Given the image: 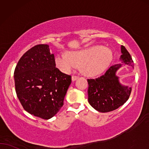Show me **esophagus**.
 Returning a JSON list of instances; mask_svg holds the SVG:
<instances>
[{
  "label": "esophagus",
  "mask_w": 149,
  "mask_h": 149,
  "mask_svg": "<svg viewBox=\"0 0 149 149\" xmlns=\"http://www.w3.org/2000/svg\"><path fill=\"white\" fill-rule=\"evenodd\" d=\"M78 76H73L72 78H71V80H72L73 82H74V81H76V80H78Z\"/></svg>",
  "instance_id": "34e87169"
}]
</instances>
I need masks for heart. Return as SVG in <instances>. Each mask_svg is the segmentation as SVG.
Here are the masks:
<instances>
[{
	"label": "heart",
	"mask_w": 149,
	"mask_h": 149,
	"mask_svg": "<svg viewBox=\"0 0 149 149\" xmlns=\"http://www.w3.org/2000/svg\"><path fill=\"white\" fill-rule=\"evenodd\" d=\"M113 58L112 50L100 45L58 54L55 57L56 67L65 73H69L80 65L83 74L88 77L102 74L110 66Z\"/></svg>",
	"instance_id": "b5f03b06"
}]
</instances>
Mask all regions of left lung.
I'll return each mask as SVG.
<instances>
[{
  "mask_svg": "<svg viewBox=\"0 0 149 149\" xmlns=\"http://www.w3.org/2000/svg\"><path fill=\"white\" fill-rule=\"evenodd\" d=\"M120 62L134 68V61L123 45L120 46ZM118 63L111 66L104 75L96 79H88V102L100 112L113 111L121 106L130 97L132 88L120 82L117 71L123 67Z\"/></svg>",
  "mask_w": 149,
  "mask_h": 149,
  "instance_id": "left-lung-1",
  "label": "left lung"
}]
</instances>
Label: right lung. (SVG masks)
Returning <instances> with one entry per match:
<instances>
[{
	"instance_id": "obj_1",
	"label": "right lung",
	"mask_w": 149,
	"mask_h": 149,
	"mask_svg": "<svg viewBox=\"0 0 149 149\" xmlns=\"http://www.w3.org/2000/svg\"><path fill=\"white\" fill-rule=\"evenodd\" d=\"M15 92L24 110L43 119L60 110L71 77L56 67L54 55L47 44L29 49L19 59L14 71Z\"/></svg>"
}]
</instances>
